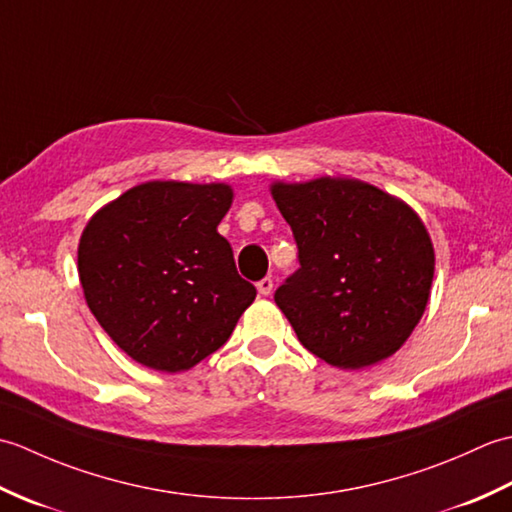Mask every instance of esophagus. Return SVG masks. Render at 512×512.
<instances>
[{
  "mask_svg": "<svg viewBox=\"0 0 512 512\" xmlns=\"http://www.w3.org/2000/svg\"><path fill=\"white\" fill-rule=\"evenodd\" d=\"M273 288H275V284H273V279H270V277H264L262 281H257V292H259V295L268 297L270 292H273Z\"/></svg>",
  "mask_w": 512,
  "mask_h": 512,
  "instance_id": "esophagus-1",
  "label": "esophagus"
}]
</instances>
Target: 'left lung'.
<instances>
[{"label":"left lung","instance_id":"8db88e82","mask_svg":"<svg viewBox=\"0 0 512 512\" xmlns=\"http://www.w3.org/2000/svg\"><path fill=\"white\" fill-rule=\"evenodd\" d=\"M273 198L299 248L275 292L301 345L341 369L391 356L429 301L431 237L411 206L350 178L275 182Z\"/></svg>","mask_w":512,"mask_h":512}]
</instances>
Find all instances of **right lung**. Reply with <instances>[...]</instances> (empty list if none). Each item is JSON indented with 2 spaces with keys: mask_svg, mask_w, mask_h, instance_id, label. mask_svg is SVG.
Masks as SVG:
<instances>
[{
  "mask_svg": "<svg viewBox=\"0 0 512 512\" xmlns=\"http://www.w3.org/2000/svg\"><path fill=\"white\" fill-rule=\"evenodd\" d=\"M231 202L228 184L156 180L125 191L85 226V301L136 363L169 374L198 365L255 301L217 233Z\"/></svg>",
  "mask_w": 512,
  "mask_h": 512,
  "instance_id": "add662e5",
  "label": "right lung"
}]
</instances>
